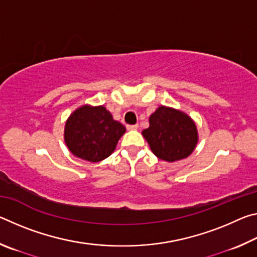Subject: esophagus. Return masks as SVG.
I'll return each instance as SVG.
<instances>
[{
	"mask_svg": "<svg viewBox=\"0 0 257 257\" xmlns=\"http://www.w3.org/2000/svg\"><path fill=\"white\" fill-rule=\"evenodd\" d=\"M127 129L128 130H137L138 124H127Z\"/></svg>",
	"mask_w": 257,
	"mask_h": 257,
	"instance_id": "obj_1",
	"label": "esophagus"
}]
</instances>
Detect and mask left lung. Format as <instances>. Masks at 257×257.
Instances as JSON below:
<instances>
[{
	"label": "left lung",
	"instance_id": "8db88e82",
	"mask_svg": "<svg viewBox=\"0 0 257 257\" xmlns=\"http://www.w3.org/2000/svg\"><path fill=\"white\" fill-rule=\"evenodd\" d=\"M143 136L159 159L175 162L191 154L197 144V129L188 115L175 108L160 106L150 116Z\"/></svg>",
	"mask_w": 257,
	"mask_h": 257
}]
</instances>
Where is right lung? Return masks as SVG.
<instances>
[{
    "label": "right lung",
    "instance_id": "1",
    "mask_svg": "<svg viewBox=\"0 0 257 257\" xmlns=\"http://www.w3.org/2000/svg\"><path fill=\"white\" fill-rule=\"evenodd\" d=\"M124 133V125L113 120L104 106L84 105L68 119L64 139L77 158L99 162L112 154Z\"/></svg>",
    "mask_w": 257,
    "mask_h": 257
}]
</instances>
